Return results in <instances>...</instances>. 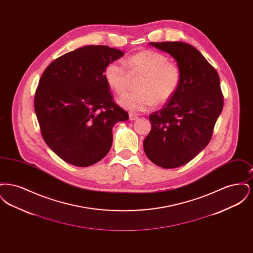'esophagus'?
<instances>
[{"mask_svg":"<svg viewBox=\"0 0 253 253\" xmlns=\"http://www.w3.org/2000/svg\"><path fill=\"white\" fill-rule=\"evenodd\" d=\"M129 119H130V121H136V120L138 119V117H137L136 115H134V114H132V113H131V114L129 115Z\"/></svg>","mask_w":253,"mask_h":253,"instance_id":"34e87169","label":"esophagus"}]
</instances>
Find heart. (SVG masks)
<instances>
[{"instance_id": "b5f03b06", "label": "heart", "mask_w": 253, "mask_h": 253, "mask_svg": "<svg viewBox=\"0 0 253 253\" xmlns=\"http://www.w3.org/2000/svg\"><path fill=\"white\" fill-rule=\"evenodd\" d=\"M132 76L142 75L136 88L138 91L120 99L123 108L131 112H145L156 103L163 104L175 95L180 85L179 67L168 61V58L157 51L142 50L128 60ZM104 79L109 87L119 96L123 95L129 86L130 74L120 60L107 64Z\"/></svg>"}]
</instances>
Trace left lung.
Masks as SVG:
<instances>
[{
  "mask_svg": "<svg viewBox=\"0 0 253 253\" xmlns=\"http://www.w3.org/2000/svg\"><path fill=\"white\" fill-rule=\"evenodd\" d=\"M150 44L176 60L181 82L164 107L149 116L152 129L143 142L145 154L161 168H177L190 162L211 139L224 105L220 79L213 66L191 44Z\"/></svg>",
  "mask_w": 253,
  "mask_h": 253,
  "instance_id": "left-lung-1",
  "label": "left lung"
}]
</instances>
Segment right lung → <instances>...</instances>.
I'll return each instance as SVG.
<instances>
[{
	"mask_svg": "<svg viewBox=\"0 0 253 253\" xmlns=\"http://www.w3.org/2000/svg\"><path fill=\"white\" fill-rule=\"evenodd\" d=\"M124 53L87 45L53 60L42 73L34 97L42 135L65 162L88 167L108 154L113 127L129 115L117 105L104 79L111 61Z\"/></svg>",
	"mask_w": 253,
	"mask_h": 253,
	"instance_id": "right-lung-1",
	"label": "right lung"
}]
</instances>
